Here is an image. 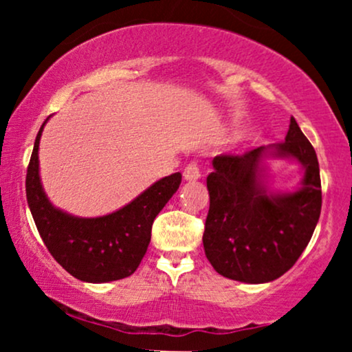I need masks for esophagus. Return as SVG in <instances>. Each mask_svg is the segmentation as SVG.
<instances>
[{"label": "esophagus", "instance_id": "obj_1", "mask_svg": "<svg viewBox=\"0 0 352 352\" xmlns=\"http://www.w3.org/2000/svg\"><path fill=\"white\" fill-rule=\"evenodd\" d=\"M200 177H201L200 165L197 162H190L187 167H185V170H184V179L185 180L193 182V180H199Z\"/></svg>", "mask_w": 352, "mask_h": 352}]
</instances>
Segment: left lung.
Segmentation results:
<instances>
[{
    "label": "left lung",
    "instance_id": "obj_1",
    "mask_svg": "<svg viewBox=\"0 0 352 352\" xmlns=\"http://www.w3.org/2000/svg\"><path fill=\"white\" fill-rule=\"evenodd\" d=\"M265 155L296 158L305 168L293 194L264 188ZM207 177L210 208L204 248L221 276L243 283H268L296 263L308 246L321 213V179L316 152L294 117L285 142L243 155H217Z\"/></svg>",
    "mask_w": 352,
    "mask_h": 352
}]
</instances>
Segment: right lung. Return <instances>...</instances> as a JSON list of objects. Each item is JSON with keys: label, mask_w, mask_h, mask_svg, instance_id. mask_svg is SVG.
<instances>
[{"label": "right lung", "mask_w": 352, "mask_h": 352, "mask_svg": "<svg viewBox=\"0 0 352 352\" xmlns=\"http://www.w3.org/2000/svg\"><path fill=\"white\" fill-rule=\"evenodd\" d=\"M44 124L36 135L26 173L28 205L44 245L52 258L80 281L107 283L131 276L151 243L153 220L177 192L182 173L155 182L114 213L96 218L72 217L52 207L39 179L38 151Z\"/></svg>", "instance_id": "1"}]
</instances>
